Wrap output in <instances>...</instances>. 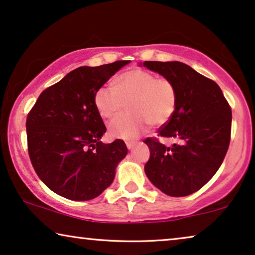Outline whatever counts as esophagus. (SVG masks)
<instances>
[{"instance_id": "obj_1", "label": "esophagus", "mask_w": 255, "mask_h": 255, "mask_svg": "<svg viewBox=\"0 0 255 255\" xmlns=\"http://www.w3.org/2000/svg\"><path fill=\"white\" fill-rule=\"evenodd\" d=\"M126 145L128 150H132L134 149V146L136 145V142H126Z\"/></svg>"}]
</instances>
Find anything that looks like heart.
<instances>
[{"mask_svg":"<svg viewBox=\"0 0 255 255\" xmlns=\"http://www.w3.org/2000/svg\"><path fill=\"white\" fill-rule=\"evenodd\" d=\"M178 92L167 77L141 68H131L117 77L114 85H103L95 95L96 109L104 119L117 117L128 103L130 113L118 117L109 125V134L114 138L131 139L148 128L159 126L173 116Z\"/></svg>","mask_w":255,"mask_h":255,"instance_id":"1","label":"heart"}]
</instances>
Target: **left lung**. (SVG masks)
Listing matches in <instances>:
<instances>
[{"label": "left lung", "mask_w": 255, "mask_h": 255, "mask_svg": "<svg viewBox=\"0 0 255 255\" xmlns=\"http://www.w3.org/2000/svg\"><path fill=\"white\" fill-rule=\"evenodd\" d=\"M143 66L170 78L178 92L173 116L158 129L160 137L144 143L150 158L144 165L149 180L170 196H187L203 187L223 163L231 138L232 112L221 88L187 64L144 61Z\"/></svg>", "instance_id": "8db88e82"}]
</instances>
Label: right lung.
I'll return each mask as SVG.
<instances>
[{"label":"right lung","mask_w":255,"mask_h":255,"mask_svg":"<svg viewBox=\"0 0 255 255\" xmlns=\"http://www.w3.org/2000/svg\"><path fill=\"white\" fill-rule=\"evenodd\" d=\"M130 61L80 67L39 96L26 119L27 149L38 177L63 198L88 201L112 184L128 150L124 141H100L106 127L96 91Z\"/></svg>","instance_id":"obj_1"}]
</instances>
